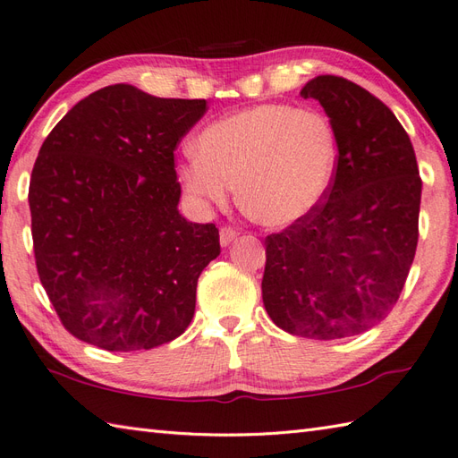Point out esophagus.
Instances as JSON below:
<instances>
[{
  "mask_svg": "<svg viewBox=\"0 0 458 458\" xmlns=\"http://www.w3.org/2000/svg\"><path fill=\"white\" fill-rule=\"evenodd\" d=\"M238 230L236 228H232V226H225V228H220V243L222 246H228V243H232L233 240L238 238Z\"/></svg>",
  "mask_w": 458,
  "mask_h": 458,
  "instance_id": "1",
  "label": "esophagus"
}]
</instances>
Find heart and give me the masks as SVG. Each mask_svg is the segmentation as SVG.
Segmentation results:
<instances>
[{"label": "heart", "instance_id": "1", "mask_svg": "<svg viewBox=\"0 0 458 458\" xmlns=\"http://www.w3.org/2000/svg\"><path fill=\"white\" fill-rule=\"evenodd\" d=\"M335 165L337 134L326 114L263 103L208 124L179 175L191 195L212 205L238 185L253 220L289 226L322 203Z\"/></svg>", "mask_w": 458, "mask_h": 458}]
</instances>
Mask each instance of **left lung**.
Here are the masks:
<instances>
[{
	"label": "left lung",
	"instance_id": "1",
	"mask_svg": "<svg viewBox=\"0 0 458 458\" xmlns=\"http://www.w3.org/2000/svg\"><path fill=\"white\" fill-rule=\"evenodd\" d=\"M301 95L334 124L337 165L322 203L265 238L261 294L284 332L339 339L367 332L398 302L418 248L421 177L408 132L373 93L318 76Z\"/></svg>",
	"mask_w": 458,
	"mask_h": 458
}]
</instances>
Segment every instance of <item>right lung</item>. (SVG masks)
<instances>
[{
    "label": "right lung",
    "mask_w": 458,
    "mask_h": 458,
    "mask_svg": "<svg viewBox=\"0 0 458 458\" xmlns=\"http://www.w3.org/2000/svg\"><path fill=\"white\" fill-rule=\"evenodd\" d=\"M207 109L116 83L73 105L42 142L29 185L35 261L73 337L126 353L193 320L220 240L215 225L179 215L174 152Z\"/></svg>",
    "instance_id": "right-lung-1"
}]
</instances>
